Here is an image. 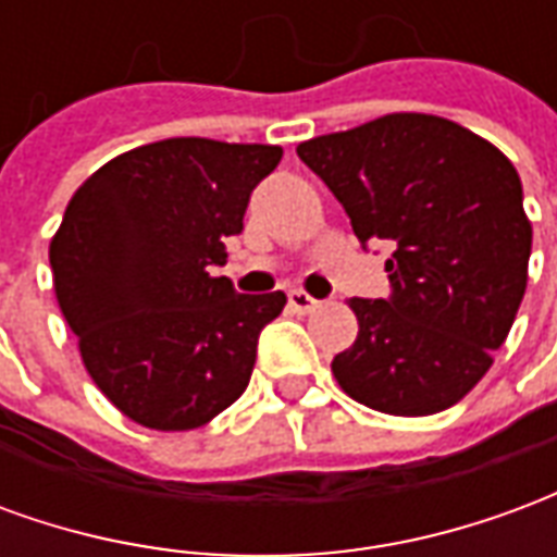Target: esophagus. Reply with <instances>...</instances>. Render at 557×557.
<instances>
[{
    "label": "esophagus",
    "mask_w": 557,
    "mask_h": 557,
    "mask_svg": "<svg viewBox=\"0 0 557 557\" xmlns=\"http://www.w3.org/2000/svg\"><path fill=\"white\" fill-rule=\"evenodd\" d=\"M289 307L295 310V313H313L315 307H319V301H315L313 295H307L304 289H292L289 292Z\"/></svg>",
    "instance_id": "esophagus-1"
}]
</instances>
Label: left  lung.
<instances>
[{"mask_svg": "<svg viewBox=\"0 0 557 557\" xmlns=\"http://www.w3.org/2000/svg\"><path fill=\"white\" fill-rule=\"evenodd\" d=\"M358 242H387L391 295L351 298L358 339L331 361L361 406L450 409L492 367L528 286L531 220L510 160L442 115L391 113L298 146Z\"/></svg>", "mask_w": 557, "mask_h": 557, "instance_id": "left-lung-1", "label": "left lung"}]
</instances>
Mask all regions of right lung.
Masks as SVG:
<instances>
[{"label":"right lung","instance_id":"right-lung-1","mask_svg":"<svg viewBox=\"0 0 557 557\" xmlns=\"http://www.w3.org/2000/svg\"><path fill=\"white\" fill-rule=\"evenodd\" d=\"M280 146L172 137L131 148L71 196L50 242L53 289L91 382L148 430H196L250 382L283 292L238 295L211 265L244 230Z\"/></svg>","mask_w":557,"mask_h":557}]
</instances>
